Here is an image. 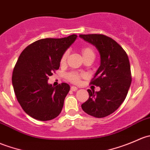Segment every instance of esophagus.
I'll return each instance as SVG.
<instances>
[{
	"mask_svg": "<svg viewBox=\"0 0 150 150\" xmlns=\"http://www.w3.org/2000/svg\"><path fill=\"white\" fill-rule=\"evenodd\" d=\"M70 89L71 91H76L78 90V88L75 87V86H71Z\"/></svg>",
	"mask_w": 150,
	"mask_h": 150,
	"instance_id": "1",
	"label": "esophagus"
}]
</instances>
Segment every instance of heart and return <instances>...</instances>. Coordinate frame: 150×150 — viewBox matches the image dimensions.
Returning a JSON list of instances; mask_svg holds the SVG:
<instances>
[{"label": "heart", "mask_w": 150, "mask_h": 150, "mask_svg": "<svg viewBox=\"0 0 150 150\" xmlns=\"http://www.w3.org/2000/svg\"><path fill=\"white\" fill-rule=\"evenodd\" d=\"M82 54L83 59L86 57H89V56H95L94 52H93V50L90 47H84L82 48ZM68 57V51H66L64 54H62L61 57V59H60V63L62 64H64L66 62V60L67 59ZM84 74H81L78 73L76 72H71L69 73H68L67 75V78L69 81L73 83H78L81 81V77H83Z\"/></svg>", "instance_id": "b5f03b06"}]
</instances>
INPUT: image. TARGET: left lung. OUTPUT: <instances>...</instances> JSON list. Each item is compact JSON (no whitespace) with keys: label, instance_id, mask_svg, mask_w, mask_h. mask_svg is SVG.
Instances as JSON below:
<instances>
[{"label":"left lung","instance_id":"left-lung-1","mask_svg":"<svg viewBox=\"0 0 150 150\" xmlns=\"http://www.w3.org/2000/svg\"><path fill=\"white\" fill-rule=\"evenodd\" d=\"M93 45L100 54L101 63L91 84L100 91L88 89L89 98L81 105L83 110L95 117H104L114 112L125 100L131 83L129 59L115 40L102 34L80 35Z\"/></svg>","mask_w":150,"mask_h":150}]
</instances>
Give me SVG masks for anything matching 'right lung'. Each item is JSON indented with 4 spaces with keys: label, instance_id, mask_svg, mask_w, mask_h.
I'll return each mask as SVG.
<instances>
[{
    "label": "right lung",
    "instance_id": "obj_1",
    "mask_svg": "<svg viewBox=\"0 0 150 150\" xmlns=\"http://www.w3.org/2000/svg\"><path fill=\"white\" fill-rule=\"evenodd\" d=\"M77 35L62 38L40 39L23 50L12 74V84L24 111L36 120L46 121L61 112L69 86H52L48 77L59 68L60 59L74 43Z\"/></svg>",
    "mask_w": 150,
    "mask_h": 150
}]
</instances>
